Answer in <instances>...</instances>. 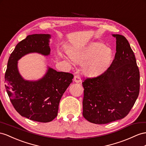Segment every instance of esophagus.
<instances>
[{"instance_id": "esophagus-1", "label": "esophagus", "mask_w": 146, "mask_h": 146, "mask_svg": "<svg viewBox=\"0 0 146 146\" xmlns=\"http://www.w3.org/2000/svg\"><path fill=\"white\" fill-rule=\"evenodd\" d=\"M74 81L75 82V83H80V82L81 81V78H80V77L78 76V75H75L74 76Z\"/></svg>"}]
</instances>
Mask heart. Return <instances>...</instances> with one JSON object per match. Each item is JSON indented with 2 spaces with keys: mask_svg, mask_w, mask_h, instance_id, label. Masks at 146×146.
<instances>
[{
  "mask_svg": "<svg viewBox=\"0 0 146 146\" xmlns=\"http://www.w3.org/2000/svg\"><path fill=\"white\" fill-rule=\"evenodd\" d=\"M74 61L85 63L84 72L89 75H98L104 72L110 64L113 57V51L106 45L93 42L72 54Z\"/></svg>",
  "mask_w": 146,
  "mask_h": 146,
  "instance_id": "1",
  "label": "heart"
}]
</instances>
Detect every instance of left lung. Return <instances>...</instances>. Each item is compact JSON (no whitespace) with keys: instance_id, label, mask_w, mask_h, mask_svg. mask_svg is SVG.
Wrapping results in <instances>:
<instances>
[{"instance_id":"left-lung-1","label":"left lung","mask_w":146,"mask_h":146,"mask_svg":"<svg viewBox=\"0 0 146 146\" xmlns=\"http://www.w3.org/2000/svg\"><path fill=\"white\" fill-rule=\"evenodd\" d=\"M112 36L117 40V52L111 65L100 75L82 83L83 117L95 124L125 118L139 93V70L134 52L125 36Z\"/></svg>"}]
</instances>
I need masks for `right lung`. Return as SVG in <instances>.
Listing matches in <instances>:
<instances>
[{
	"mask_svg": "<svg viewBox=\"0 0 146 146\" xmlns=\"http://www.w3.org/2000/svg\"><path fill=\"white\" fill-rule=\"evenodd\" d=\"M50 35L28 36L11 54L5 74V89L15 109L22 117L47 123L57 117L63 93L73 81L72 73L59 72L48 67L46 74L37 81L24 80L18 70V60L29 53L50 54Z\"/></svg>",
	"mask_w": 146,
	"mask_h": 146,
	"instance_id": "obj_1",
	"label": "right lung"
}]
</instances>
